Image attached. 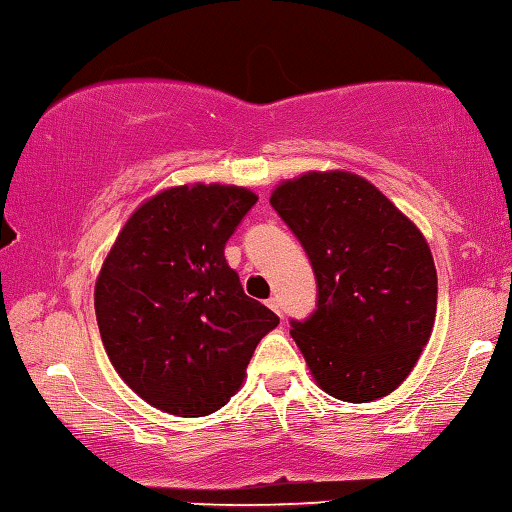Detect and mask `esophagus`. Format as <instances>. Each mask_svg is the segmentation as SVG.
Here are the masks:
<instances>
[{"instance_id":"obj_1","label":"esophagus","mask_w":512,"mask_h":512,"mask_svg":"<svg viewBox=\"0 0 512 512\" xmlns=\"http://www.w3.org/2000/svg\"><path fill=\"white\" fill-rule=\"evenodd\" d=\"M266 305H269L271 310L282 319V310H280V300H278V298H269V300H266Z\"/></svg>"}]
</instances>
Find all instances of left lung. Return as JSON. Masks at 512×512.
<instances>
[{"instance_id": "obj_1", "label": "left lung", "mask_w": 512, "mask_h": 512, "mask_svg": "<svg viewBox=\"0 0 512 512\" xmlns=\"http://www.w3.org/2000/svg\"><path fill=\"white\" fill-rule=\"evenodd\" d=\"M316 280V310L291 337L330 396L376 401L399 387L431 337L437 273L421 232L358 175L307 173L271 196Z\"/></svg>"}]
</instances>
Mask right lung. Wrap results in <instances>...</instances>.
Listing matches in <instances>:
<instances>
[{
	"label": "right lung",
	"instance_id": "1",
	"mask_svg": "<svg viewBox=\"0 0 512 512\" xmlns=\"http://www.w3.org/2000/svg\"><path fill=\"white\" fill-rule=\"evenodd\" d=\"M257 196L239 186H175L141 205L95 285L102 344L154 408L205 417L230 401L278 314L243 294L225 243Z\"/></svg>",
	"mask_w": 512,
	"mask_h": 512
}]
</instances>
